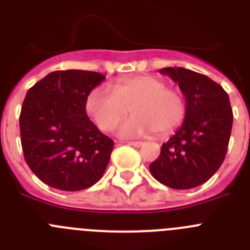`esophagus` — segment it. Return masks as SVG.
Here are the masks:
<instances>
[{
    "instance_id": "obj_1",
    "label": "esophagus",
    "mask_w": 250,
    "mask_h": 250,
    "mask_svg": "<svg viewBox=\"0 0 250 250\" xmlns=\"http://www.w3.org/2000/svg\"><path fill=\"white\" fill-rule=\"evenodd\" d=\"M127 144L131 145V146L139 147V146H141V145H143V143H141V141H129Z\"/></svg>"
}]
</instances>
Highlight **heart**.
Segmentation results:
<instances>
[{
	"label": "heart",
	"mask_w": 250,
	"mask_h": 250,
	"mask_svg": "<svg viewBox=\"0 0 250 250\" xmlns=\"http://www.w3.org/2000/svg\"><path fill=\"white\" fill-rule=\"evenodd\" d=\"M87 115L103 131L114 129L127 115L131 119L119 129L123 136H138L154 131L165 136L175 131L187 115L183 94L167 87L163 79L154 75H135L119 79L111 91L96 87L85 101Z\"/></svg>",
	"instance_id": "obj_1"
}]
</instances>
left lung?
<instances>
[{
	"label": "left lung",
	"instance_id": "1",
	"mask_svg": "<svg viewBox=\"0 0 250 250\" xmlns=\"http://www.w3.org/2000/svg\"><path fill=\"white\" fill-rule=\"evenodd\" d=\"M187 100V115L175 135L161 145L149 167L161 184L191 189L208 182L224 161L233 125L228 94L211 79L184 67L161 68Z\"/></svg>",
	"mask_w": 250,
	"mask_h": 250
}]
</instances>
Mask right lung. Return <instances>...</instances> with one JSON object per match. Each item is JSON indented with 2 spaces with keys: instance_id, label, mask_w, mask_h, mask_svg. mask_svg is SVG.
<instances>
[{
  "instance_id": "add662e5",
  "label": "right lung",
  "mask_w": 250,
  "mask_h": 250,
  "mask_svg": "<svg viewBox=\"0 0 250 250\" xmlns=\"http://www.w3.org/2000/svg\"><path fill=\"white\" fill-rule=\"evenodd\" d=\"M105 76L83 70L54 71L27 91L20 114L23 156L32 173L60 190L99 182L114 141L86 115L87 95Z\"/></svg>"
}]
</instances>
